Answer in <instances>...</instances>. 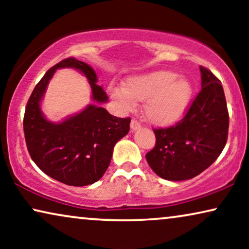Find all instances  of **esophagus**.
I'll list each match as a JSON object with an SVG mask.
<instances>
[{"instance_id": "esophagus-1", "label": "esophagus", "mask_w": 249, "mask_h": 249, "mask_svg": "<svg viewBox=\"0 0 249 249\" xmlns=\"http://www.w3.org/2000/svg\"><path fill=\"white\" fill-rule=\"evenodd\" d=\"M141 127H142L141 124H139L137 120H135V119H132L131 122H130V129H131V130L136 131V130H138V129Z\"/></svg>"}]
</instances>
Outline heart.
Here are the masks:
<instances>
[{
	"label": "heart",
	"instance_id": "heart-1",
	"mask_svg": "<svg viewBox=\"0 0 249 249\" xmlns=\"http://www.w3.org/2000/svg\"><path fill=\"white\" fill-rule=\"evenodd\" d=\"M108 93L124 111L134 110L137 102L145 101L148 120L166 127L179 122L188 111L194 88L187 77L163 69L128 77L124 86L110 85Z\"/></svg>",
	"mask_w": 249,
	"mask_h": 249
}]
</instances>
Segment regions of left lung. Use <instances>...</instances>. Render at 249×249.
<instances>
[{
    "label": "left lung",
    "mask_w": 249,
    "mask_h": 249,
    "mask_svg": "<svg viewBox=\"0 0 249 249\" xmlns=\"http://www.w3.org/2000/svg\"><path fill=\"white\" fill-rule=\"evenodd\" d=\"M202 89L181 121L154 130L155 147L146 154L153 171L170 181L192 179L219 158L227 142L229 114L221 81L199 67Z\"/></svg>",
    "instance_id": "left-lung-1"
}]
</instances>
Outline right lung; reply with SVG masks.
Returning a JSON list of instances; mask_svg holds the SVG:
<instances>
[{"label":"right lung","mask_w":249,"mask_h":249,"mask_svg":"<svg viewBox=\"0 0 249 249\" xmlns=\"http://www.w3.org/2000/svg\"><path fill=\"white\" fill-rule=\"evenodd\" d=\"M71 67L88 78L93 103L61 123L50 122L41 111V101L57 69ZM107 95L97 85L95 70L83 61L69 57L44 74L30 95L23 118L27 148L44 173L69 186H88L100 180L110 165L114 145L129 132L130 119L111 115L101 104Z\"/></svg>","instance_id":"obj_1"}]
</instances>
